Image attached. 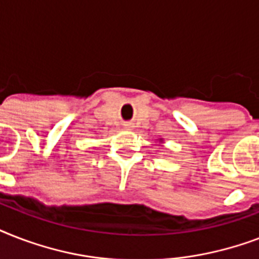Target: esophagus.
I'll use <instances>...</instances> for the list:
<instances>
[{
  "mask_svg": "<svg viewBox=\"0 0 259 259\" xmlns=\"http://www.w3.org/2000/svg\"><path fill=\"white\" fill-rule=\"evenodd\" d=\"M123 126H125V127H127V129H130V127H133V123H132V122H125V123H123Z\"/></svg>",
  "mask_w": 259,
  "mask_h": 259,
  "instance_id": "1",
  "label": "esophagus"
}]
</instances>
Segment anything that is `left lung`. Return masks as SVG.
<instances>
[{
	"mask_svg": "<svg viewBox=\"0 0 259 259\" xmlns=\"http://www.w3.org/2000/svg\"><path fill=\"white\" fill-rule=\"evenodd\" d=\"M157 141H158V144H162V142H164V140H162V138H158Z\"/></svg>",
	"mask_w": 259,
	"mask_h": 259,
	"instance_id": "obj_1",
	"label": "left lung"
}]
</instances>
